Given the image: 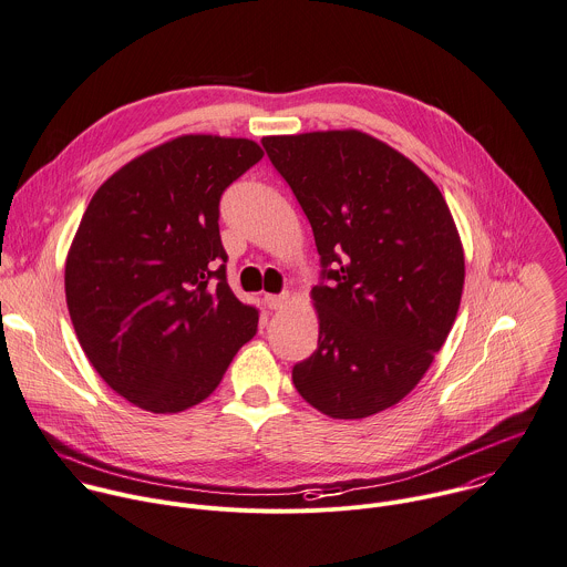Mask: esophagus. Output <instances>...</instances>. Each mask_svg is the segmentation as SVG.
I'll return each instance as SVG.
<instances>
[{"label": "esophagus", "instance_id": "34e87169", "mask_svg": "<svg viewBox=\"0 0 567 567\" xmlns=\"http://www.w3.org/2000/svg\"><path fill=\"white\" fill-rule=\"evenodd\" d=\"M265 302H267L269 309H282V307H287V302H289V293H280V296L269 293V296H265Z\"/></svg>", "mask_w": 567, "mask_h": 567}]
</instances>
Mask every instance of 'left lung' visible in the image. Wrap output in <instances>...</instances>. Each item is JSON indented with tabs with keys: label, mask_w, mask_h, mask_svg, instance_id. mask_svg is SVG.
<instances>
[{
	"label": "left lung",
	"mask_w": 567,
	"mask_h": 567,
	"mask_svg": "<svg viewBox=\"0 0 567 567\" xmlns=\"http://www.w3.org/2000/svg\"><path fill=\"white\" fill-rule=\"evenodd\" d=\"M316 238L318 349L293 367L318 412L355 421L401 403L456 320L465 256L439 186L369 133L267 135Z\"/></svg>",
	"instance_id": "8db88e82"
}]
</instances>
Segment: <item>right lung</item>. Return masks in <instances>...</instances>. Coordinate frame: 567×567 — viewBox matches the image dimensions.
I'll return each mask as SVG.
<instances>
[{"label":"right lung","instance_id":"add662e5","mask_svg":"<svg viewBox=\"0 0 567 567\" xmlns=\"http://www.w3.org/2000/svg\"><path fill=\"white\" fill-rule=\"evenodd\" d=\"M262 155L247 137H173L115 171L82 216L69 313L102 381L140 410L203 403L258 331L227 282L218 205Z\"/></svg>","mask_w":567,"mask_h":567}]
</instances>
